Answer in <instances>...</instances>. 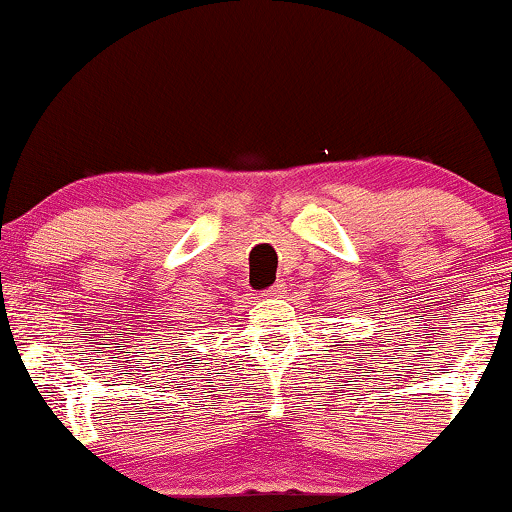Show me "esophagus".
<instances>
[{"label":"esophagus","mask_w":512,"mask_h":512,"mask_svg":"<svg viewBox=\"0 0 512 512\" xmlns=\"http://www.w3.org/2000/svg\"><path fill=\"white\" fill-rule=\"evenodd\" d=\"M264 297H266V299H283V297H285V285H283V283L271 285L269 290H264Z\"/></svg>","instance_id":"1"}]
</instances>
